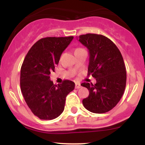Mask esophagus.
Wrapping results in <instances>:
<instances>
[{
	"instance_id": "esophagus-1",
	"label": "esophagus",
	"mask_w": 145,
	"mask_h": 145,
	"mask_svg": "<svg viewBox=\"0 0 145 145\" xmlns=\"http://www.w3.org/2000/svg\"><path fill=\"white\" fill-rule=\"evenodd\" d=\"M80 87H81L80 84H79V83H76V84H75V88H76V89H80Z\"/></svg>"
}]
</instances>
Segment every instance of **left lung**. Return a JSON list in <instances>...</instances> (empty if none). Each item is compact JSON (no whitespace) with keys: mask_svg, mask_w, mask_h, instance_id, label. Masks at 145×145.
<instances>
[{"mask_svg":"<svg viewBox=\"0 0 145 145\" xmlns=\"http://www.w3.org/2000/svg\"><path fill=\"white\" fill-rule=\"evenodd\" d=\"M78 41L89 50L88 75L96 80L95 84H81L89 91L88 97L82 100L83 106L93 113L108 112L119 103L125 89L127 75L121 52L110 39L101 35H82Z\"/></svg>","mask_w":145,"mask_h":145,"instance_id":"8db88e82","label":"left lung"}]
</instances>
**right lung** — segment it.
<instances>
[{"instance_id": "add662e5", "label": "right lung", "mask_w": 145, "mask_h": 145, "mask_svg": "<svg viewBox=\"0 0 145 145\" xmlns=\"http://www.w3.org/2000/svg\"><path fill=\"white\" fill-rule=\"evenodd\" d=\"M73 39V36L42 38L31 47L23 61L20 70L22 93L32 112L40 119L52 120L61 115L66 97L74 89L72 81L65 80L55 85L50 77Z\"/></svg>"}]
</instances>
